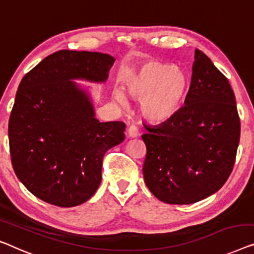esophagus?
Instances as JSON below:
<instances>
[{"instance_id":"34e87169","label":"esophagus","mask_w":254,"mask_h":254,"mask_svg":"<svg viewBox=\"0 0 254 254\" xmlns=\"http://www.w3.org/2000/svg\"><path fill=\"white\" fill-rule=\"evenodd\" d=\"M139 135V131H138V128L136 125H130L129 127H128V136L129 137H137Z\"/></svg>"}]
</instances>
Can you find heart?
I'll return each mask as SVG.
<instances>
[{
    "instance_id": "heart-1",
    "label": "heart",
    "mask_w": 254,
    "mask_h": 254,
    "mask_svg": "<svg viewBox=\"0 0 254 254\" xmlns=\"http://www.w3.org/2000/svg\"><path fill=\"white\" fill-rule=\"evenodd\" d=\"M189 87V76L183 69L153 61L139 66L126 79L128 93L142 101L143 115L156 123L176 115L186 101ZM116 98L123 104L126 103L121 91H117Z\"/></svg>"
}]
</instances>
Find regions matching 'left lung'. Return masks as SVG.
Returning <instances> with one entry per match:
<instances>
[{"label":"left lung","instance_id":"8db88e82","mask_svg":"<svg viewBox=\"0 0 254 254\" xmlns=\"http://www.w3.org/2000/svg\"><path fill=\"white\" fill-rule=\"evenodd\" d=\"M145 129L143 176L158 199L192 204L225 185L236 160L241 121L229 81L203 51H194L185 106Z\"/></svg>","mask_w":254,"mask_h":254}]
</instances>
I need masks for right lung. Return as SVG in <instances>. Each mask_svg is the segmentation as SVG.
Segmentation results:
<instances>
[{
    "label": "right lung",
    "instance_id": "1",
    "mask_svg": "<svg viewBox=\"0 0 254 254\" xmlns=\"http://www.w3.org/2000/svg\"><path fill=\"white\" fill-rule=\"evenodd\" d=\"M108 54L60 50L21 79L9 119L13 171L43 201L73 207L100 186L103 157L125 138L123 121L100 123L89 97L72 79L103 82Z\"/></svg>",
    "mask_w": 254,
    "mask_h": 254
}]
</instances>
